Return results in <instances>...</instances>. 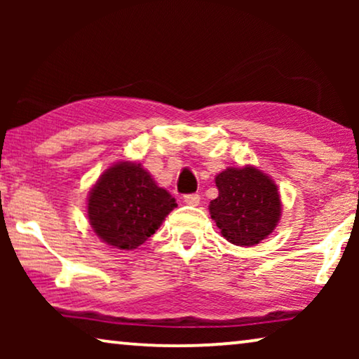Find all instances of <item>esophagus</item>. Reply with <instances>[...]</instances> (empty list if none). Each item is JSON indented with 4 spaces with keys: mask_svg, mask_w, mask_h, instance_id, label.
<instances>
[{
    "mask_svg": "<svg viewBox=\"0 0 359 359\" xmlns=\"http://www.w3.org/2000/svg\"><path fill=\"white\" fill-rule=\"evenodd\" d=\"M183 201H184L186 204H189V205H198L199 201H201V196L199 194H186L184 198H183Z\"/></svg>",
    "mask_w": 359,
    "mask_h": 359,
    "instance_id": "1",
    "label": "esophagus"
}]
</instances>
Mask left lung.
I'll return each instance as SVG.
<instances>
[{
  "instance_id": "1",
  "label": "left lung",
  "mask_w": 359,
  "mask_h": 359,
  "mask_svg": "<svg viewBox=\"0 0 359 359\" xmlns=\"http://www.w3.org/2000/svg\"><path fill=\"white\" fill-rule=\"evenodd\" d=\"M219 196L210 217L230 243L253 247L268 237L281 217V198L274 181L255 166L227 168L215 176Z\"/></svg>"
}]
</instances>
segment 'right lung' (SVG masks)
<instances>
[{
  "instance_id": "1",
  "label": "right lung",
  "mask_w": 359,
  "mask_h": 359,
  "mask_svg": "<svg viewBox=\"0 0 359 359\" xmlns=\"http://www.w3.org/2000/svg\"><path fill=\"white\" fill-rule=\"evenodd\" d=\"M176 208L175 198L160 188L140 163L121 161L107 168L88 198V219L102 242L134 250L155 233Z\"/></svg>"
}]
</instances>
